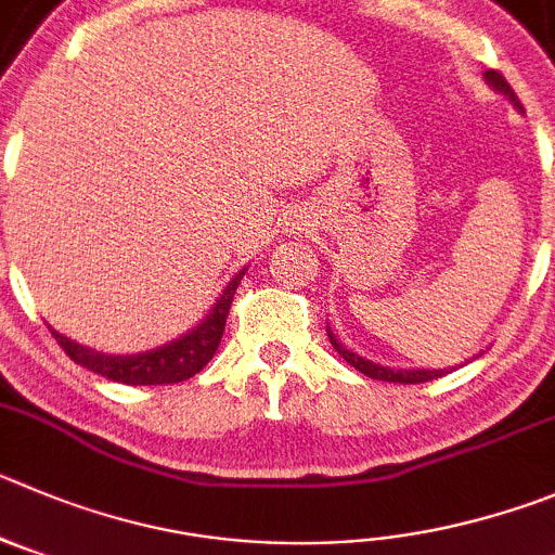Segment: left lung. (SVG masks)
I'll use <instances>...</instances> for the list:
<instances>
[{
	"label": "left lung",
	"mask_w": 555,
	"mask_h": 555,
	"mask_svg": "<svg viewBox=\"0 0 555 555\" xmlns=\"http://www.w3.org/2000/svg\"><path fill=\"white\" fill-rule=\"evenodd\" d=\"M485 79L490 81V87H495V90H499V92H504V95H509L512 101H515L517 106H520V101H517L515 90H512L509 81H506L504 76L499 74V70H488V74H485ZM325 331H328V328H325ZM328 339H331V345H334V350L341 356V359L348 361L350 366H356V370H359L361 375L372 377V380H388V383H427V380H435V377H441V375H443V370H386V366L372 364V361H366V359H361V356L350 353L348 348H341V345H339V341H336V336L331 334V331H328Z\"/></svg>",
	"instance_id": "1"
}]
</instances>
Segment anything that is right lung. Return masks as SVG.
<instances>
[{"mask_svg":"<svg viewBox=\"0 0 555 555\" xmlns=\"http://www.w3.org/2000/svg\"><path fill=\"white\" fill-rule=\"evenodd\" d=\"M241 271L230 282V287L224 289V295L219 298L216 309L210 312V318L199 325L196 331L185 334L183 339L169 341L164 348L150 350V353L139 356H103L95 350H87L76 341H70L67 336L54 334V339L60 341V348L65 350L67 359L74 364L85 366V370L95 372V375L108 377L114 383H126V386H172V383H183L189 377H194L196 372H202L207 366V361L214 359V353L219 350V341L224 336L227 314L232 307V295H235L237 284L243 279Z\"/></svg>","mask_w":555,"mask_h":555,"instance_id":"1","label":"right lung"}]
</instances>
